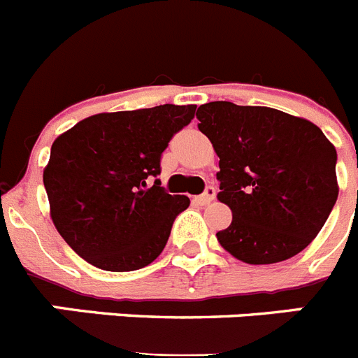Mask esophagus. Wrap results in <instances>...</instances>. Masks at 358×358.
Masks as SVG:
<instances>
[{
	"label": "esophagus",
	"instance_id": "obj_1",
	"mask_svg": "<svg viewBox=\"0 0 358 358\" xmlns=\"http://www.w3.org/2000/svg\"><path fill=\"white\" fill-rule=\"evenodd\" d=\"M215 194H217V192H215V188H206V192H204V194L202 195H199V197H195V202H197V204H201V206H206V204H210L211 201H213L215 199Z\"/></svg>",
	"mask_w": 358,
	"mask_h": 358
}]
</instances>
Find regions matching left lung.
<instances>
[{"label": "left lung", "instance_id": "1", "mask_svg": "<svg viewBox=\"0 0 358 358\" xmlns=\"http://www.w3.org/2000/svg\"><path fill=\"white\" fill-rule=\"evenodd\" d=\"M197 120L220 157L217 197L233 213L218 243L251 265L301 252L339 195L337 152L327 136L308 120L260 106L210 102Z\"/></svg>", "mask_w": 358, "mask_h": 358}]
</instances>
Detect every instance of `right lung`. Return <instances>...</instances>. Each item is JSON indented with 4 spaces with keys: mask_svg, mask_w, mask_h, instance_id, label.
I'll use <instances>...</instances> for the list:
<instances>
[{
    "mask_svg": "<svg viewBox=\"0 0 358 358\" xmlns=\"http://www.w3.org/2000/svg\"><path fill=\"white\" fill-rule=\"evenodd\" d=\"M197 106L100 113L53 141L43 173L50 215L69 248L110 273L138 271L156 260L176 217L189 206L159 179L161 154L188 125Z\"/></svg>",
    "mask_w": 358,
    "mask_h": 358,
    "instance_id": "add662e5",
    "label": "right lung"
}]
</instances>
